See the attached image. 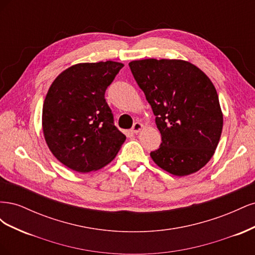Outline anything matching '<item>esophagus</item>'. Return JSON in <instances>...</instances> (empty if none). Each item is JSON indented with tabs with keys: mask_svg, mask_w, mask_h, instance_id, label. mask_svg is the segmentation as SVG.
Returning <instances> with one entry per match:
<instances>
[{
	"mask_svg": "<svg viewBox=\"0 0 255 255\" xmlns=\"http://www.w3.org/2000/svg\"><path fill=\"white\" fill-rule=\"evenodd\" d=\"M142 128H143V125H142V123H140V122H135L133 128H132V132H133L134 134H137V133H139Z\"/></svg>",
	"mask_w": 255,
	"mask_h": 255,
	"instance_id": "obj_1",
	"label": "esophagus"
}]
</instances>
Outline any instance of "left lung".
<instances>
[{
  "label": "left lung",
  "mask_w": 255,
  "mask_h": 255,
  "mask_svg": "<svg viewBox=\"0 0 255 255\" xmlns=\"http://www.w3.org/2000/svg\"><path fill=\"white\" fill-rule=\"evenodd\" d=\"M128 66L161 135L151 158L176 176L199 171L213 157L223 127L214 84L201 69L182 59H139Z\"/></svg>",
  "instance_id": "1"
}]
</instances>
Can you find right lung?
Here are the masks:
<instances>
[{
    "label": "right lung",
    "instance_id": "add662e5",
    "mask_svg": "<svg viewBox=\"0 0 255 255\" xmlns=\"http://www.w3.org/2000/svg\"><path fill=\"white\" fill-rule=\"evenodd\" d=\"M125 66L118 61L81 63L53 81L42 107V130L61 164L86 173L116 157L127 136L115 127L105 90Z\"/></svg>",
    "mask_w": 255,
    "mask_h": 255
}]
</instances>
